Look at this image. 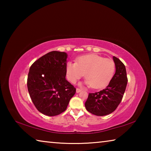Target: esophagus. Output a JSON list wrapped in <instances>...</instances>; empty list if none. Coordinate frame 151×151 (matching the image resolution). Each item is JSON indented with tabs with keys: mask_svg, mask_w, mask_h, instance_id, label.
I'll use <instances>...</instances> for the list:
<instances>
[{
	"mask_svg": "<svg viewBox=\"0 0 151 151\" xmlns=\"http://www.w3.org/2000/svg\"><path fill=\"white\" fill-rule=\"evenodd\" d=\"M81 91V89H80V88H76V93H80V92Z\"/></svg>",
	"mask_w": 151,
	"mask_h": 151,
	"instance_id": "obj_1",
	"label": "esophagus"
}]
</instances>
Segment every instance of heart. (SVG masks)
I'll return each instance as SVG.
<instances>
[{
  "label": "heart",
  "instance_id": "1",
  "mask_svg": "<svg viewBox=\"0 0 151 151\" xmlns=\"http://www.w3.org/2000/svg\"><path fill=\"white\" fill-rule=\"evenodd\" d=\"M115 72V64L110 58H104L95 54L78 57L76 63L68 62L66 73L68 80L75 83L85 74L84 84L94 89L106 86Z\"/></svg>",
  "mask_w": 151,
  "mask_h": 151
}]
</instances>
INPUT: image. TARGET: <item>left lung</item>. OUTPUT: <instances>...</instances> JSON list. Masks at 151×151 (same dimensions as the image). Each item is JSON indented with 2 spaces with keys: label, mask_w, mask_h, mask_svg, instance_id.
<instances>
[{
  "label": "left lung",
  "mask_w": 151,
  "mask_h": 151,
  "mask_svg": "<svg viewBox=\"0 0 151 151\" xmlns=\"http://www.w3.org/2000/svg\"><path fill=\"white\" fill-rule=\"evenodd\" d=\"M115 64V73L106 87L99 92L89 93L85 107L91 113L96 116H105L115 111L124 95L127 85L126 68L115 57H112Z\"/></svg>",
  "instance_id": "left-lung-1"
}]
</instances>
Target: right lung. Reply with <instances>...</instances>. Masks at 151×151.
Wrapping results in <instances>:
<instances>
[{"instance_id": "1", "label": "right lung", "mask_w": 151, "mask_h": 151, "mask_svg": "<svg viewBox=\"0 0 151 151\" xmlns=\"http://www.w3.org/2000/svg\"><path fill=\"white\" fill-rule=\"evenodd\" d=\"M68 55L52 51L32 64L27 78L30 99L38 111L52 116L65 111L76 88L66 79Z\"/></svg>"}]
</instances>
